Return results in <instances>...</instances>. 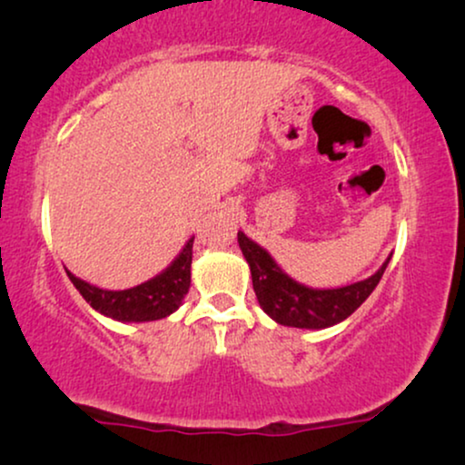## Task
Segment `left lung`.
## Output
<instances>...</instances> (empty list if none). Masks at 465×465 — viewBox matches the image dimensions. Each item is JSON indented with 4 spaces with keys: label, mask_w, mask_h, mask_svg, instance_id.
Here are the masks:
<instances>
[{
    "label": "left lung",
    "mask_w": 465,
    "mask_h": 465,
    "mask_svg": "<svg viewBox=\"0 0 465 465\" xmlns=\"http://www.w3.org/2000/svg\"><path fill=\"white\" fill-rule=\"evenodd\" d=\"M237 239L250 264L253 292H256L260 307L271 320L290 328L322 330L347 320L372 294L391 260V256L387 258L383 266L364 282L332 290H317L294 282L288 272L282 271L271 253L256 241L247 239L245 232L239 231Z\"/></svg>",
    "instance_id": "obj_1"
}]
</instances>
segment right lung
Wrapping results in <instances>:
<instances>
[{
	"mask_svg": "<svg viewBox=\"0 0 465 465\" xmlns=\"http://www.w3.org/2000/svg\"><path fill=\"white\" fill-rule=\"evenodd\" d=\"M194 237L186 241L183 250L163 272L129 290H104L69 272L75 290L101 315L116 322H156L180 309L190 288V264H193Z\"/></svg>",
	"mask_w": 465,
	"mask_h": 465,
	"instance_id": "add662e5",
	"label": "right lung"
}]
</instances>
